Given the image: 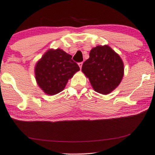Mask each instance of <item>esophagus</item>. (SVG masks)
Returning <instances> with one entry per match:
<instances>
[{
	"label": "esophagus",
	"instance_id": "34e87169",
	"mask_svg": "<svg viewBox=\"0 0 155 155\" xmlns=\"http://www.w3.org/2000/svg\"><path fill=\"white\" fill-rule=\"evenodd\" d=\"M82 65H83V63H82V62H81V63H78V66H79L80 69H81V68H82Z\"/></svg>",
	"mask_w": 155,
	"mask_h": 155
}]
</instances>
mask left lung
Segmentation results:
<instances>
[{
	"instance_id": "8db88e82",
	"label": "left lung",
	"mask_w": 155,
	"mask_h": 155,
	"mask_svg": "<svg viewBox=\"0 0 155 155\" xmlns=\"http://www.w3.org/2000/svg\"><path fill=\"white\" fill-rule=\"evenodd\" d=\"M89 55L83 64L82 71L96 92L103 94L110 93L123 77L124 64L121 58L108 45L92 48Z\"/></svg>"
}]
</instances>
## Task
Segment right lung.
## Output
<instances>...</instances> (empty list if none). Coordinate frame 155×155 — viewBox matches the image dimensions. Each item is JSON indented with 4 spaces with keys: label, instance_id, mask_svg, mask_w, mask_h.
<instances>
[{
    "label": "right lung",
    "instance_id": "obj_1",
    "mask_svg": "<svg viewBox=\"0 0 155 155\" xmlns=\"http://www.w3.org/2000/svg\"><path fill=\"white\" fill-rule=\"evenodd\" d=\"M71 57L61 48L49 49L37 63L36 81L46 94L54 95L63 91L68 80L80 70Z\"/></svg>",
    "mask_w": 155,
    "mask_h": 155
}]
</instances>
